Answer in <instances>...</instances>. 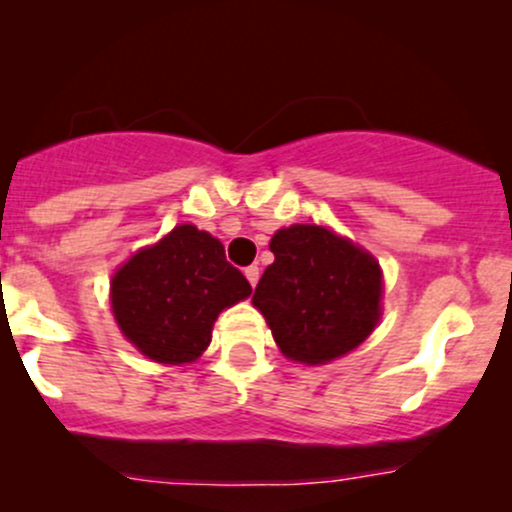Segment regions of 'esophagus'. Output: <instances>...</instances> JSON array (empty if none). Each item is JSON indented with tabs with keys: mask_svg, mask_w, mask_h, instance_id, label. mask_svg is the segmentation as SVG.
I'll return each mask as SVG.
<instances>
[{
	"mask_svg": "<svg viewBox=\"0 0 512 512\" xmlns=\"http://www.w3.org/2000/svg\"><path fill=\"white\" fill-rule=\"evenodd\" d=\"M245 276H248L250 286H252V289H255L257 279H260V267H255V264H252V267H248V269H245Z\"/></svg>",
	"mask_w": 512,
	"mask_h": 512,
	"instance_id": "34e87169",
	"label": "esophagus"
}]
</instances>
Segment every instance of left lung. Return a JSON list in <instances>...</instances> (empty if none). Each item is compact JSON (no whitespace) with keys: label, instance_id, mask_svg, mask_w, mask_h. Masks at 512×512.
<instances>
[{"label":"left lung","instance_id":"obj_1","mask_svg":"<svg viewBox=\"0 0 512 512\" xmlns=\"http://www.w3.org/2000/svg\"><path fill=\"white\" fill-rule=\"evenodd\" d=\"M269 250L252 305L281 354L317 366L366 342L383 315V272L368 250L310 223L276 231Z\"/></svg>","mask_w":512,"mask_h":512}]
</instances>
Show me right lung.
<instances>
[{
  "instance_id": "obj_1",
  "label": "right lung",
  "mask_w": 512,
  "mask_h": 512,
  "mask_svg": "<svg viewBox=\"0 0 512 512\" xmlns=\"http://www.w3.org/2000/svg\"><path fill=\"white\" fill-rule=\"evenodd\" d=\"M250 293L248 279L226 262L221 240L192 223L134 252L110 281V305L127 342L168 366L197 361L221 310Z\"/></svg>"
}]
</instances>
